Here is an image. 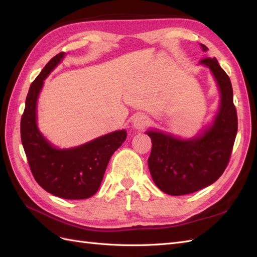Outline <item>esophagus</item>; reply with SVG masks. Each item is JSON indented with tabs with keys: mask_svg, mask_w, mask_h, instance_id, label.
Listing matches in <instances>:
<instances>
[{
	"mask_svg": "<svg viewBox=\"0 0 257 257\" xmlns=\"http://www.w3.org/2000/svg\"><path fill=\"white\" fill-rule=\"evenodd\" d=\"M148 122H149V118L147 117L146 114L137 113V114H135L133 120H132V125H133L134 129L140 130V129L145 128L146 125L148 124Z\"/></svg>",
	"mask_w": 257,
	"mask_h": 257,
	"instance_id": "obj_1",
	"label": "esophagus"
}]
</instances>
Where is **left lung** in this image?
I'll list each match as a JSON object with an SVG mask.
<instances>
[{
  "mask_svg": "<svg viewBox=\"0 0 257 257\" xmlns=\"http://www.w3.org/2000/svg\"><path fill=\"white\" fill-rule=\"evenodd\" d=\"M200 45L203 52L209 50ZM199 65L210 69L220 91L219 109L211 122L192 138H181L159 129L146 132L152 143L148 159L152 180L170 195L193 193L214 183L225 170L237 133L230 78L215 57L202 59Z\"/></svg>",
  "mask_w": 257,
  "mask_h": 257,
  "instance_id": "1",
  "label": "left lung"
}]
</instances>
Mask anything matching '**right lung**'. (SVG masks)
I'll return each instance as SVG.
<instances>
[{
	"mask_svg": "<svg viewBox=\"0 0 257 257\" xmlns=\"http://www.w3.org/2000/svg\"><path fill=\"white\" fill-rule=\"evenodd\" d=\"M65 53L53 57L33 81L21 119V139L36 182L48 193L66 200H83L100 187L112 154L127 137L116 130L72 148L61 149L44 137L37 125V100L48 77L64 59Z\"/></svg>",
	"mask_w": 257,
	"mask_h": 257,
	"instance_id": "add662e5",
	"label": "right lung"
}]
</instances>
